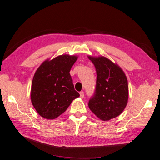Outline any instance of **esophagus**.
I'll list each match as a JSON object with an SVG mask.
<instances>
[{
	"label": "esophagus",
	"mask_w": 160,
	"mask_h": 160,
	"mask_svg": "<svg viewBox=\"0 0 160 160\" xmlns=\"http://www.w3.org/2000/svg\"><path fill=\"white\" fill-rule=\"evenodd\" d=\"M80 98H84V96H85V94H84V92L83 91H81L80 92Z\"/></svg>",
	"instance_id": "1"
}]
</instances>
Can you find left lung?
<instances>
[{"mask_svg": "<svg viewBox=\"0 0 160 160\" xmlns=\"http://www.w3.org/2000/svg\"><path fill=\"white\" fill-rule=\"evenodd\" d=\"M97 72L95 91L89 108L98 118L109 120L120 115L127 106L129 88L125 74L104 57H88Z\"/></svg>", "mask_w": 160, "mask_h": 160, "instance_id": "obj_1", "label": "left lung"}]
</instances>
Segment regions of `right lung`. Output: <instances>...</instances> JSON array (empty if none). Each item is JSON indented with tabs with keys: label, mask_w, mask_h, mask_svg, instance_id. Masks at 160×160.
<instances>
[{
	"label": "right lung",
	"mask_w": 160,
	"mask_h": 160,
	"mask_svg": "<svg viewBox=\"0 0 160 160\" xmlns=\"http://www.w3.org/2000/svg\"><path fill=\"white\" fill-rule=\"evenodd\" d=\"M76 56L64 54L46 60L37 69L31 85V98L41 117L53 120L64 112L80 94L74 89L71 68Z\"/></svg>",
	"instance_id": "add662e5"
}]
</instances>
